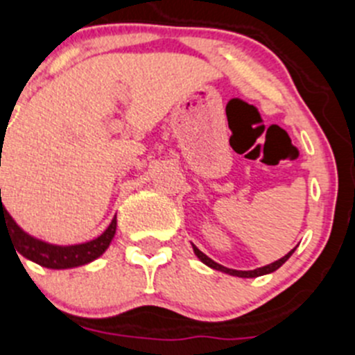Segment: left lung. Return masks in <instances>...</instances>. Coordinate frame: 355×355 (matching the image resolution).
I'll list each match as a JSON object with an SVG mask.
<instances>
[{
    "label": "left lung",
    "mask_w": 355,
    "mask_h": 355,
    "mask_svg": "<svg viewBox=\"0 0 355 355\" xmlns=\"http://www.w3.org/2000/svg\"><path fill=\"white\" fill-rule=\"evenodd\" d=\"M193 250H194V254H196L198 259H200L201 263H205V264H207V266L214 268V270L223 271V273H227V275H233V277H241V278H256V277H261V275H268V273H273V271H277L278 268L282 266V264L286 263V261L289 259L291 256H293L294 250H296V247H294L289 254H286V256H284L282 259H278V261H275V263L266 264V266H263V268H256V270H250V271L231 270V268H226V266H223V264L215 263L214 259H210V257H208V256H205V254L201 252V250H200V248L196 247V245H193Z\"/></svg>",
    "instance_id": "1"
}]
</instances>
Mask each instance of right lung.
<instances>
[{"label": "right lung", "mask_w": 355, "mask_h": 355, "mask_svg": "<svg viewBox=\"0 0 355 355\" xmlns=\"http://www.w3.org/2000/svg\"><path fill=\"white\" fill-rule=\"evenodd\" d=\"M115 230H117V217H114L110 226L94 240L78 245H66V247L64 245H52L21 230L0 200V234L1 231L8 233L10 240L15 243V248L21 256L43 268H51V270H68V268H77L98 259L110 247L115 236Z\"/></svg>", "instance_id": "add662e5"}]
</instances>
